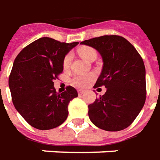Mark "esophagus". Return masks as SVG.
Wrapping results in <instances>:
<instances>
[{
    "mask_svg": "<svg viewBox=\"0 0 160 160\" xmlns=\"http://www.w3.org/2000/svg\"><path fill=\"white\" fill-rule=\"evenodd\" d=\"M83 93H84V91H83V90H79V91H78V94H79L80 96H81V95H82Z\"/></svg>",
    "mask_w": 160,
    "mask_h": 160,
    "instance_id": "34e87169",
    "label": "esophagus"
}]
</instances>
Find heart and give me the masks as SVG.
<instances>
[{
	"label": "heart",
	"mask_w": 160,
	"mask_h": 160,
	"mask_svg": "<svg viewBox=\"0 0 160 160\" xmlns=\"http://www.w3.org/2000/svg\"><path fill=\"white\" fill-rule=\"evenodd\" d=\"M78 53L81 58L85 59L87 61H90V59L94 57H97V52L94 48L90 47H82L78 49ZM72 61V55L67 54L63 61V66L64 69H67L69 67L70 63ZM94 79V75L92 74H85V75H79L74 77L72 83L77 88H84L88 86Z\"/></svg>",
	"instance_id": "heart-1"
}]
</instances>
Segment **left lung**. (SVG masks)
I'll return each instance as SVG.
<instances>
[{"instance_id": "left-lung-1", "label": "left lung", "mask_w": 160, "mask_h": 160, "mask_svg": "<svg viewBox=\"0 0 160 160\" xmlns=\"http://www.w3.org/2000/svg\"><path fill=\"white\" fill-rule=\"evenodd\" d=\"M80 44L97 49L103 63L95 88L104 86L106 92L88 105L91 122L105 131L127 128L145 102V66L142 58L121 36H101Z\"/></svg>"}]
</instances>
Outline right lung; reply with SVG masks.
<instances>
[{
    "label": "right lung",
    "mask_w": 160,
    "mask_h": 160,
    "mask_svg": "<svg viewBox=\"0 0 160 160\" xmlns=\"http://www.w3.org/2000/svg\"><path fill=\"white\" fill-rule=\"evenodd\" d=\"M78 44L42 37L23 48L15 59L8 79L12 102L25 121L37 129L55 128L68 117V104L78 97L77 90L70 86L59 94L53 80L63 72L64 57Z\"/></svg>",
    "instance_id": "1"
}]
</instances>
